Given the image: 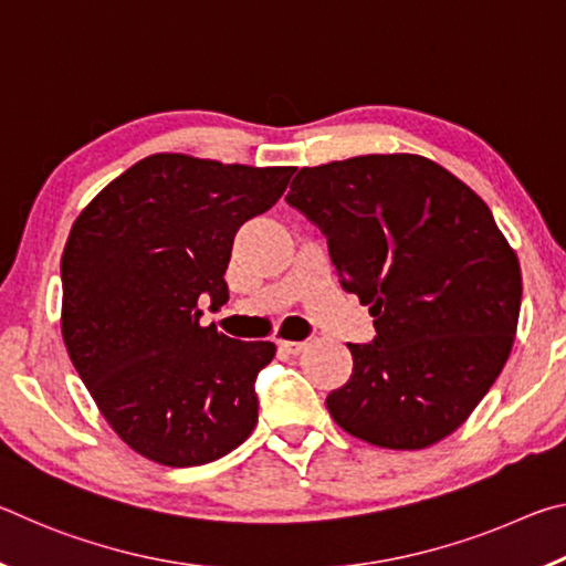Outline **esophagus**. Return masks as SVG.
<instances>
[{
    "mask_svg": "<svg viewBox=\"0 0 566 566\" xmlns=\"http://www.w3.org/2000/svg\"><path fill=\"white\" fill-rule=\"evenodd\" d=\"M280 349L286 354H300L306 349L304 342H280Z\"/></svg>",
    "mask_w": 566,
    "mask_h": 566,
    "instance_id": "esophagus-1",
    "label": "esophagus"
}]
</instances>
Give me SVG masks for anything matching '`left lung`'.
Segmentation results:
<instances>
[{
  "instance_id": "left-lung-1",
  "label": "left lung",
  "mask_w": 566,
  "mask_h": 566,
  "mask_svg": "<svg viewBox=\"0 0 566 566\" xmlns=\"http://www.w3.org/2000/svg\"><path fill=\"white\" fill-rule=\"evenodd\" d=\"M286 202L327 237L377 337L347 344L332 419L385 449H424L464 424L510 357L522 270L490 207L419 155H364L294 177Z\"/></svg>"
}]
</instances>
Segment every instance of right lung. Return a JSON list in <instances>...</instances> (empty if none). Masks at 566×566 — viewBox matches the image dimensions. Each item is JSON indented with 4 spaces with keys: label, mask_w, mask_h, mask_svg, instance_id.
<instances>
[{
    "label": "right lung",
    "mask_w": 566,
    "mask_h": 566,
    "mask_svg": "<svg viewBox=\"0 0 566 566\" xmlns=\"http://www.w3.org/2000/svg\"><path fill=\"white\" fill-rule=\"evenodd\" d=\"M292 175L151 155L72 224L62 254L66 352L102 417L151 462L207 464L252 434L254 379L276 347L202 327L199 300H229L234 234L276 205Z\"/></svg>",
    "instance_id": "add662e5"
}]
</instances>
